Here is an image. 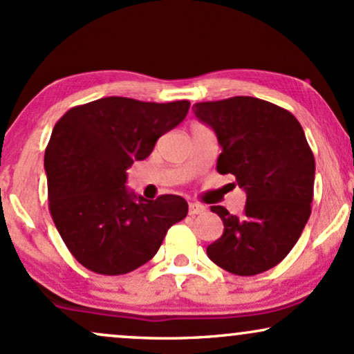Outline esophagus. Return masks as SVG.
<instances>
[{
    "label": "esophagus",
    "instance_id": "obj_1",
    "mask_svg": "<svg viewBox=\"0 0 354 354\" xmlns=\"http://www.w3.org/2000/svg\"><path fill=\"white\" fill-rule=\"evenodd\" d=\"M205 209H206L205 206L198 205V203H189L188 205V213L191 214V216H194V214H201Z\"/></svg>",
    "mask_w": 354,
    "mask_h": 354
}]
</instances>
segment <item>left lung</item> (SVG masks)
Instances as JSON below:
<instances>
[{"instance_id": "obj_1", "label": "left lung", "mask_w": 354, "mask_h": 354, "mask_svg": "<svg viewBox=\"0 0 354 354\" xmlns=\"http://www.w3.org/2000/svg\"><path fill=\"white\" fill-rule=\"evenodd\" d=\"M214 129L221 154L218 173H231L246 191L241 214L211 206L221 218V238L206 248L214 265L253 276L281 263L311 214L315 156L299 121L270 101L233 96L193 106Z\"/></svg>"}]
</instances>
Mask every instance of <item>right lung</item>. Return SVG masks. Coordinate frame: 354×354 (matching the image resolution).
<instances>
[{
	"mask_svg": "<svg viewBox=\"0 0 354 354\" xmlns=\"http://www.w3.org/2000/svg\"><path fill=\"white\" fill-rule=\"evenodd\" d=\"M189 101L148 103L109 96L68 109L44 151L50 213L76 261L98 274L148 263L188 214L176 194L145 200L124 188L126 169L188 115Z\"/></svg>",
	"mask_w": 354,
	"mask_h": 354,
	"instance_id": "right-lung-1",
	"label": "right lung"
}]
</instances>
